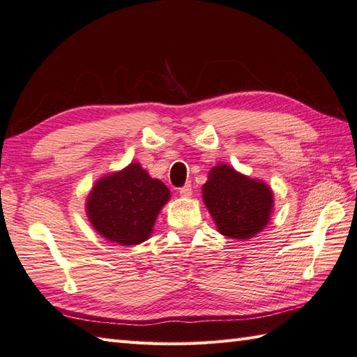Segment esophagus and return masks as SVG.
Masks as SVG:
<instances>
[{"label":"esophagus","mask_w":357,"mask_h":357,"mask_svg":"<svg viewBox=\"0 0 357 357\" xmlns=\"http://www.w3.org/2000/svg\"><path fill=\"white\" fill-rule=\"evenodd\" d=\"M191 193H193V190H191V185H190V184H185L184 187L179 188V195H181L182 197H190Z\"/></svg>","instance_id":"34e87169"}]
</instances>
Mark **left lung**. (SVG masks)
I'll use <instances>...</instances> for the list:
<instances>
[{
  "label": "left lung",
  "instance_id": "obj_1",
  "mask_svg": "<svg viewBox=\"0 0 357 357\" xmlns=\"http://www.w3.org/2000/svg\"><path fill=\"white\" fill-rule=\"evenodd\" d=\"M204 204L217 231L232 240L248 241L271 220L274 196L264 181L236 172L229 164H217L202 187Z\"/></svg>",
  "mask_w": 357,
  "mask_h": 357
}]
</instances>
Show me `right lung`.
I'll use <instances>...</instances> for the list:
<instances>
[{"label": "right lung", "mask_w": 357, "mask_h": 357, "mask_svg": "<svg viewBox=\"0 0 357 357\" xmlns=\"http://www.w3.org/2000/svg\"><path fill=\"white\" fill-rule=\"evenodd\" d=\"M170 190L152 178L139 162L108 173L95 182L86 200L91 227L105 238L121 245H135L152 235Z\"/></svg>", "instance_id": "obj_1"}]
</instances>
